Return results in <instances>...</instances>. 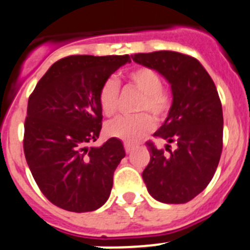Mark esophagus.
<instances>
[{
    "instance_id": "obj_1",
    "label": "esophagus",
    "mask_w": 250,
    "mask_h": 250,
    "mask_svg": "<svg viewBox=\"0 0 250 250\" xmlns=\"http://www.w3.org/2000/svg\"><path fill=\"white\" fill-rule=\"evenodd\" d=\"M134 148V145H132V143H129V142H125V149L127 153H130L132 150H133Z\"/></svg>"
}]
</instances>
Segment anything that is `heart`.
<instances>
[{
  "label": "heart",
  "mask_w": 250,
  "mask_h": 250,
  "mask_svg": "<svg viewBox=\"0 0 250 250\" xmlns=\"http://www.w3.org/2000/svg\"><path fill=\"white\" fill-rule=\"evenodd\" d=\"M128 80L142 93L137 111L143 113L111 121L105 125V133L122 141L136 142L154 128V120L147 112H150L157 120H162L172 107V98L162 87L161 76L148 67L132 69L128 73ZM98 102L104 116L116 114L120 104V83L116 78L108 77L103 81L98 91Z\"/></svg>",
  "instance_id": "1"
}]
</instances>
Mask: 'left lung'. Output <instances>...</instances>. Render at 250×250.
Returning <instances> with one entry per match:
<instances>
[{"mask_svg": "<svg viewBox=\"0 0 250 250\" xmlns=\"http://www.w3.org/2000/svg\"><path fill=\"white\" fill-rule=\"evenodd\" d=\"M132 60L169 82L173 102L154 137L166 150L147 142L150 161L142 173L149 194L168 204L192 201L212 181L223 148V111L217 87L194 57L173 51L137 53ZM176 146L170 151V143Z\"/></svg>", "mask_w": 250, "mask_h": 250, "instance_id": "left-lung-1", "label": "left lung"}]
</instances>
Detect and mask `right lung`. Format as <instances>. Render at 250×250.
I'll return each mask as SVG.
<instances>
[{"label":"right lung","instance_id":"obj_1","mask_svg":"<svg viewBox=\"0 0 250 250\" xmlns=\"http://www.w3.org/2000/svg\"><path fill=\"white\" fill-rule=\"evenodd\" d=\"M130 62L125 56H69L49 67L28 98L23 150L33 178L51 203L68 212L96 210L107 202L125 152L109 138L88 148L102 128L98 91Z\"/></svg>","mask_w":250,"mask_h":250}]
</instances>
